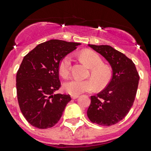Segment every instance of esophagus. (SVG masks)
<instances>
[{
  "mask_svg": "<svg viewBox=\"0 0 151 151\" xmlns=\"http://www.w3.org/2000/svg\"><path fill=\"white\" fill-rule=\"evenodd\" d=\"M78 97H79V95H71L72 99H78Z\"/></svg>",
  "mask_w": 151,
  "mask_h": 151,
  "instance_id": "obj_1",
  "label": "esophagus"
}]
</instances>
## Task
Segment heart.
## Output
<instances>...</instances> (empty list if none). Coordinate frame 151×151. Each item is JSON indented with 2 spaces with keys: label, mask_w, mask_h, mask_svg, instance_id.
<instances>
[{
  "label": "heart",
  "mask_w": 151,
  "mask_h": 151,
  "mask_svg": "<svg viewBox=\"0 0 151 151\" xmlns=\"http://www.w3.org/2000/svg\"><path fill=\"white\" fill-rule=\"evenodd\" d=\"M80 58L91 69L92 81L72 79L63 84L65 91L70 95H78L81 93L93 91L96 87L101 90L107 86L111 78V70L109 66L103 64L101 57L93 51L85 50L81 52ZM71 61L70 55H67L59 63V73L63 78H66L70 75Z\"/></svg>",
  "instance_id": "b5f03b06"
}]
</instances>
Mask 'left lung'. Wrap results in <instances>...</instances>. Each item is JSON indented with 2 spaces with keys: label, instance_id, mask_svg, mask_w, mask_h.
Masks as SVG:
<instances>
[{
  "label": "left lung",
  "instance_id": "1",
  "mask_svg": "<svg viewBox=\"0 0 151 151\" xmlns=\"http://www.w3.org/2000/svg\"><path fill=\"white\" fill-rule=\"evenodd\" d=\"M109 62L112 77L107 87L91 97L87 114L93 123L109 127L125 118L133 106L139 77L135 64L127 56L108 45H90Z\"/></svg>",
  "mask_w": 151,
  "mask_h": 151
}]
</instances>
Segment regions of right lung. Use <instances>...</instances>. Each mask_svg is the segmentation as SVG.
<instances>
[{
  "label": "right lung",
  "mask_w": 151,
  "mask_h": 151,
  "mask_svg": "<svg viewBox=\"0 0 151 151\" xmlns=\"http://www.w3.org/2000/svg\"><path fill=\"white\" fill-rule=\"evenodd\" d=\"M81 45L59 40L39 44L23 58L16 75V89L21 111L39 129L52 127L60 119L69 95L56 94L60 88L59 63Z\"/></svg>",
  "instance_id": "right-lung-1"
}]
</instances>
